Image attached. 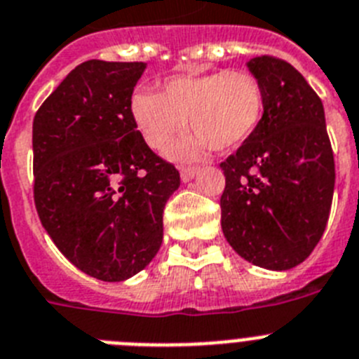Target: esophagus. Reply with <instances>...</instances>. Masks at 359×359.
<instances>
[{
  "instance_id": "obj_1",
  "label": "esophagus",
  "mask_w": 359,
  "mask_h": 359,
  "mask_svg": "<svg viewBox=\"0 0 359 359\" xmlns=\"http://www.w3.org/2000/svg\"><path fill=\"white\" fill-rule=\"evenodd\" d=\"M197 173H198V168H180V179H182V182H189V180H193Z\"/></svg>"
}]
</instances>
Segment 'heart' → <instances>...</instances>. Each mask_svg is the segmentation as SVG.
I'll list each match as a JSON object with an SVG mask.
<instances>
[{
	"instance_id": "obj_1",
	"label": "heart",
	"mask_w": 359,
	"mask_h": 359,
	"mask_svg": "<svg viewBox=\"0 0 359 359\" xmlns=\"http://www.w3.org/2000/svg\"><path fill=\"white\" fill-rule=\"evenodd\" d=\"M130 111L146 144L164 151L189 126L195 135L170 149L177 161H193L215 146L235 149L253 135L264 115V90L248 72L177 76L162 92L139 90Z\"/></svg>"
}]
</instances>
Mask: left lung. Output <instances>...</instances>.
Returning a JSON list of instances; mask_svg holds the SVG:
<instances>
[{"instance_id": "obj_1", "label": "left lung", "mask_w": 359, "mask_h": 359, "mask_svg": "<svg viewBox=\"0 0 359 359\" xmlns=\"http://www.w3.org/2000/svg\"><path fill=\"white\" fill-rule=\"evenodd\" d=\"M248 70L264 90V115L220 164L222 231L244 260L287 271L313 253L325 231L334 155L322 99L300 72L269 55L249 59Z\"/></svg>"}]
</instances>
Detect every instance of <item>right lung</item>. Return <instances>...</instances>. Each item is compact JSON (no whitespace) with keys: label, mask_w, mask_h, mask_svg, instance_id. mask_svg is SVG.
<instances>
[{"label":"right lung","mask_w":359,"mask_h":359,"mask_svg":"<svg viewBox=\"0 0 359 359\" xmlns=\"http://www.w3.org/2000/svg\"><path fill=\"white\" fill-rule=\"evenodd\" d=\"M146 63L86 61L34 117V201L68 260L102 282H124L154 260L175 168L148 148L130 111Z\"/></svg>","instance_id":"right-lung-1"}]
</instances>
